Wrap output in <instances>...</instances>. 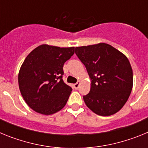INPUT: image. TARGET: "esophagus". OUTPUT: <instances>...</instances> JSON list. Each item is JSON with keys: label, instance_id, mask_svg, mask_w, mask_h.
I'll return each mask as SVG.
<instances>
[{"label": "esophagus", "instance_id": "34e87169", "mask_svg": "<svg viewBox=\"0 0 148 148\" xmlns=\"http://www.w3.org/2000/svg\"><path fill=\"white\" fill-rule=\"evenodd\" d=\"M79 83H80V82H79V81H78V82H77V83H75V84H74V88L75 89H78V87H79Z\"/></svg>", "mask_w": 148, "mask_h": 148}]
</instances>
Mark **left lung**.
<instances>
[{
  "label": "left lung",
  "mask_w": 148,
  "mask_h": 148,
  "mask_svg": "<svg viewBox=\"0 0 148 148\" xmlns=\"http://www.w3.org/2000/svg\"><path fill=\"white\" fill-rule=\"evenodd\" d=\"M75 54L91 79L86 105L97 115L117 113L127 102L133 87V70L127 58L104 43L75 47Z\"/></svg>",
  "instance_id": "left-lung-1"
}]
</instances>
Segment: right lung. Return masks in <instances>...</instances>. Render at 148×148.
I'll return each instance as SVG.
<instances>
[{
	"label": "right lung",
	"mask_w": 148,
	"mask_h": 148,
	"mask_svg": "<svg viewBox=\"0 0 148 148\" xmlns=\"http://www.w3.org/2000/svg\"><path fill=\"white\" fill-rule=\"evenodd\" d=\"M74 50L75 47L43 44L25 58L18 74V84L24 101L35 112L53 114L66 104L73 89L63 81V66Z\"/></svg>",
	"instance_id": "right-lung-1"
}]
</instances>
